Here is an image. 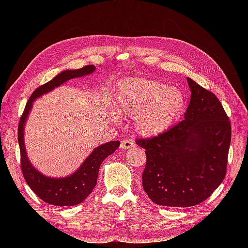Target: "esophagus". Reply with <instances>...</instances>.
I'll return each instance as SVG.
<instances>
[{
	"label": "esophagus",
	"mask_w": 248,
	"mask_h": 248,
	"mask_svg": "<svg viewBox=\"0 0 248 248\" xmlns=\"http://www.w3.org/2000/svg\"><path fill=\"white\" fill-rule=\"evenodd\" d=\"M134 146H136V144H134V141L131 139H126V140H123L121 141V145H120V148L124 149V150H127V149L133 148Z\"/></svg>",
	"instance_id": "1"
}]
</instances>
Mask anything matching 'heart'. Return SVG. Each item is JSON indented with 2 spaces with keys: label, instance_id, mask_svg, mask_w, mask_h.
Instances as JSON below:
<instances>
[{
  "label": "heart",
  "instance_id": "obj_1",
  "mask_svg": "<svg viewBox=\"0 0 248 248\" xmlns=\"http://www.w3.org/2000/svg\"><path fill=\"white\" fill-rule=\"evenodd\" d=\"M119 112L134 115V125L145 136H156L169 129L184 109L181 90L163 82L132 78L120 85L115 93Z\"/></svg>",
  "mask_w": 248,
  "mask_h": 248
}]
</instances>
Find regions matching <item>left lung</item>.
Here are the masks:
<instances>
[{
    "label": "left lung",
    "instance_id": "8db88e82",
    "mask_svg": "<svg viewBox=\"0 0 248 248\" xmlns=\"http://www.w3.org/2000/svg\"><path fill=\"white\" fill-rule=\"evenodd\" d=\"M187 82L191 96L183 121L158 136L136 140L147 156L142 188L161 206L201 204L227 174L230 119L211 91L191 78Z\"/></svg>",
    "mask_w": 248,
    "mask_h": 248
}]
</instances>
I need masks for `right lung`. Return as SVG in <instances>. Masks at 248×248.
I'll use <instances>...</instances> for the list:
<instances>
[{
	"label": "right lung",
	"mask_w": 248,
	"mask_h": 248,
	"mask_svg": "<svg viewBox=\"0 0 248 248\" xmlns=\"http://www.w3.org/2000/svg\"><path fill=\"white\" fill-rule=\"evenodd\" d=\"M95 68L96 67L94 65H87L80 69L66 70L58 74L55 78L47 81L46 84L38 87L29 98L24 112L19 119L17 134L21 172L30 188L35 192L37 197L47 204L60 207L74 206L85 201L97 183V177H98L101 162L108 155L114 153L120 146L119 140L108 141L107 144L99 146L90 154L85 162L81 164V167L73 175L62 179H52L43 176L31 166L28 159L24 144V126L29 112L31 110L33 101L67 80L92 73Z\"/></svg>",
	"instance_id": "add662e5"
}]
</instances>
